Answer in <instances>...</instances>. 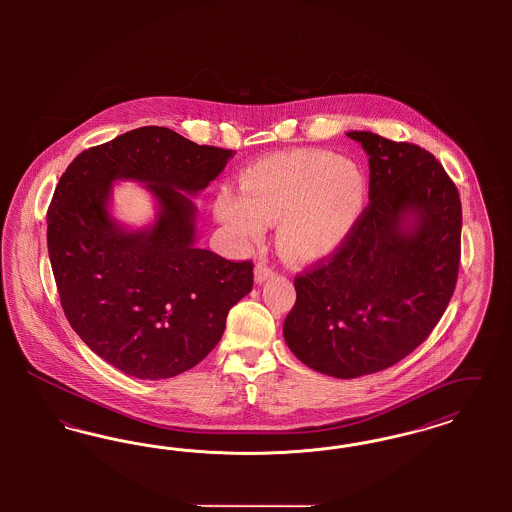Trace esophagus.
Here are the masks:
<instances>
[{"instance_id":"1","label":"esophagus","mask_w":512,"mask_h":512,"mask_svg":"<svg viewBox=\"0 0 512 512\" xmlns=\"http://www.w3.org/2000/svg\"><path fill=\"white\" fill-rule=\"evenodd\" d=\"M253 276H255V284H263V282H267L268 278L272 276V270L265 267V265H257L255 270H253Z\"/></svg>"}]
</instances>
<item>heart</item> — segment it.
Returning <instances> with one entry per match:
<instances>
[{"mask_svg":"<svg viewBox=\"0 0 512 512\" xmlns=\"http://www.w3.org/2000/svg\"><path fill=\"white\" fill-rule=\"evenodd\" d=\"M242 195L222 190L215 219L240 242L259 240L278 222L280 249L299 263H315L338 251L365 207L359 169L340 155L293 149L265 157L240 176Z\"/></svg>","mask_w":512,"mask_h":512,"instance_id":"obj_1","label":"heart"}]
</instances>
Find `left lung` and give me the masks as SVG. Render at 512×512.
I'll use <instances>...</instances> for the list:
<instances>
[{"mask_svg":"<svg viewBox=\"0 0 512 512\" xmlns=\"http://www.w3.org/2000/svg\"><path fill=\"white\" fill-rule=\"evenodd\" d=\"M368 207L338 253L295 278L284 340L303 365L359 378L399 363L430 336L455 292L463 211L432 153L374 132Z\"/></svg>","mask_w":512,"mask_h":512,"instance_id":"obj_1","label":"left lung"}]
</instances>
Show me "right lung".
Listing matches in <instances>:
<instances>
[{
    "instance_id": "add662e5",
    "label": "right lung",
    "mask_w": 512,
    "mask_h": 512,
    "mask_svg": "<svg viewBox=\"0 0 512 512\" xmlns=\"http://www.w3.org/2000/svg\"><path fill=\"white\" fill-rule=\"evenodd\" d=\"M234 157L165 126H142L82 151L48 211V253L63 311L96 355L140 380L178 376L219 343L228 311L251 292L253 265L197 245L194 205ZM140 181L156 217H114L115 181Z\"/></svg>"
}]
</instances>
